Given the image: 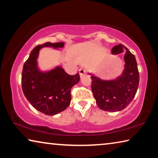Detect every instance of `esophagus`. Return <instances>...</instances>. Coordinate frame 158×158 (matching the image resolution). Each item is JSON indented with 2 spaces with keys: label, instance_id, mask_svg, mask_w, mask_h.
I'll return each instance as SVG.
<instances>
[{
  "label": "esophagus",
  "instance_id": "34e87169",
  "mask_svg": "<svg viewBox=\"0 0 158 158\" xmlns=\"http://www.w3.org/2000/svg\"><path fill=\"white\" fill-rule=\"evenodd\" d=\"M79 74H80V76L82 77L83 75H84V74L86 73V69H84V68H80V69H79Z\"/></svg>",
  "mask_w": 158,
  "mask_h": 158
}]
</instances>
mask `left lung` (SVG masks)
Wrapping results in <instances>:
<instances>
[{
	"instance_id": "1",
	"label": "left lung",
	"mask_w": 158,
	"mask_h": 158,
	"mask_svg": "<svg viewBox=\"0 0 158 158\" xmlns=\"http://www.w3.org/2000/svg\"><path fill=\"white\" fill-rule=\"evenodd\" d=\"M126 50L124 56L125 69L122 75L111 81L102 80L91 74V89L96 104L102 110L118 111L125 109L132 101L137 91L139 74L135 56L122 44L114 46L113 54Z\"/></svg>"
}]
</instances>
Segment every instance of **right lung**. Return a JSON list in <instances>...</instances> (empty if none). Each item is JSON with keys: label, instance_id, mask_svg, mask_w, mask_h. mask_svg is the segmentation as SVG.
I'll return each instance as SVG.
<instances>
[{"label": "right lung", "instance_id": "add662e5", "mask_svg": "<svg viewBox=\"0 0 158 158\" xmlns=\"http://www.w3.org/2000/svg\"><path fill=\"white\" fill-rule=\"evenodd\" d=\"M44 47L62 48L64 42H45L31 51L24 63L21 74V85L26 99L37 110L53 116L68 107L71 101V89L79 81V74L69 75L58 66L43 73L37 68L39 51Z\"/></svg>", "mask_w": 158, "mask_h": 158}]
</instances>
